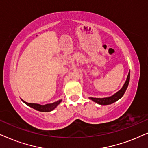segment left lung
<instances>
[{
  "instance_id": "1",
  "label": "left lung",
  "mask_w": 148,
  "mask_h": 148,
  "mask_svg": "<svg viewBox=\"0 0 148 148\" xmlns=\"http://www.w3.org/2000/svg\"><path fill=\"white\" fill-rule=\"evenodd\" d=\"M130 80V71L128 74L127 80L124 84L123 87L121 88V90H119V91L116 93H114L113 95L110 96V97H103V98H95V97H89L90 99H91L92 101L95 102L99 105H110V104H112L114 103V102L117 101L118 100H119L121 98L123 97V95L125 94V92L127 90L128 87V85H129Z\"/></svg>"
}]
</instances>
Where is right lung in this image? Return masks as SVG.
I'll return each mask as SVG.
<instances>
[{
	"mask_svg": "<svg viewBox=\"0 0 148 148\" xmlns=\"http://www.w3.org/2000/svg\"><path fill=\"white\" fill-rule=\"evenodd\" d=\"M23 103L26 104L27 106H29L33 109L37 110V111L39 112H49L53 111L55 108H56L57 106H58L59 104H60L61 102L62 101V99H60L58 101H57L54 103H48V104H45V105H40V104L38 103H27V102H25V101H23V99H21Z\"/></svg>",
	"mask_w": 148,
	"mask_h": 148,
	"instance_id": "right-lung-1",
	"label": "right lung"
}]
</instances>
